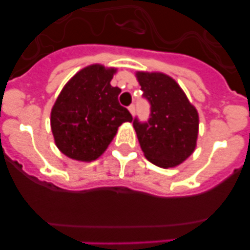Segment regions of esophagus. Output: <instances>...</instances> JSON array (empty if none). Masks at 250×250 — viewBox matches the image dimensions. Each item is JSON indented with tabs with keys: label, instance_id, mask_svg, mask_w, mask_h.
I'll return each instance as SVG.
<instances>
[{
	"label": "esophagus",
	"instance_id": "34e87169",
	"mask_svg": "<svg viewBox=\"0 0 250 250\" xmlns=\"http://www.w3.org/2000/svg\"><path fill=\"white\" fill-rule=\"evenodd\" d=\"M128 110H129V112L132 113V115H134V113H135V106H134V105H129V106H128Z\"/></svg>",
	"mask_w": 250,
	"mask_h": 250
}]
</instances>
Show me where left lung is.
I'll list each match as a JSON object with an SVG mask.
<instances>
[{"label": "left lung", "instance_id": "left-lung-1", "mask_svg": "<svg viewBox=\"0 0 250 250\" xmlns=\"http://www.w3.org/2000/svg\"><path fill=\"white\" fill-rule=\"evenodd\" d=\"M143 98L150 104L147 121L133 120L144 155L162 168L183 163L196 147L198 113L178 83L167 75L138 72Z\"/></svg>", "mask_w": 250, "mask_h": 250}]
</instances>
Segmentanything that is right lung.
Listing matches in <instances>:
<instances>
[{
    "label": "right lung",
    "instance_id": "add662e5",
    "mask_svg": "<svg viewBox=\"0 0 250 250\" xmlns=\"http://www.w3.org/2000/svg\"><path fill=\"white\" fill-rule=\"evenodd\" d=\"M115 69L92 65L75 75L58 97L50 125L59 150L77 161L97 160L118 127L133 117L118 103L121 89L110 84Z\"/></svg>",
    "mask_w": 250,
    "mask_h": 250
}]
</instances>
